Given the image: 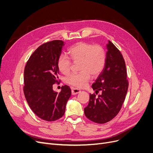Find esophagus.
Listing matches in <instances>:
<instances>
[{
  "label": "esophagus",
  "mask_w": 153,
  "mask_h": 153,
  "mask_svg": "<svg viewBox=\"0 0 153 153\" xmlns=\"http://www.w3.org/2000/svg\"><path fill=\"white\" fill-rule=\"evenodd\" d=\"M80 92V90H79L76 88H71V94L72 95H76Z\"/></svg>",
  "instance_id": "34e87169"
}]
</instances>
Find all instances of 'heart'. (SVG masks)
I'll return each mask as SVG.
<instances>
[{
	"mask_svg": "<svg viewBox=\"0 0 153 153\" xmlns=\"http://www.w3.org/2000/svg\"><path fill=\"white\" fill-rule=\"evenodd\" d=\"M70 57L61 54L57 65L60 72L64 75L69 73L73 62H80L78 73H73L67 76L66 82L76 88H83L87 85L91 78L99 75L106 63V52L102 46L88 42H79L68 49Z\"/></svg>",
	"mask_w": 153,
	"mask_h": 153,
	"instance_id": "1",
	"label": "heart"
}]
</instances>
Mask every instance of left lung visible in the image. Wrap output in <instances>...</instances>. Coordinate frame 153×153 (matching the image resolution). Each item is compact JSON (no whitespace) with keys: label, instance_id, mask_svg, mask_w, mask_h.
<instances>
[{"label":"left lung","instance_id":"1","mask_svg":"<svg viewBox=\"0 0 153 153\" xmlns=\"http://www.w3.org/2000/svg\"><path fill=\"white\" fill-rule=\"evenodd\" d=\"M107 48L104 69L91 85L95 92L90 94L88 104L84 108L85 116L98 124L108 123L118 114L129 87L123 54L110 41Z\"/></svg>","mask_w":153,"mask_h":153}]
</instances>
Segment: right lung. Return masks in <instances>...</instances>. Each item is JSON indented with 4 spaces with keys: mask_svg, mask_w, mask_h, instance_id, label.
I'll use <instances>...</instances> for the list:
<instances>
[{
    "mask_svg": "<svg viewBox=\"0 0 153 153\" xmlns=\"http://www.w3.org/2000/svg\"><path fill=\"white\" fill-rule=\"evenodd\" d=\"M63 45L61 40L41 45L30 55L24 68V96L33 112L46 121L63 117L71 94L66 85L59 93L53 90V84L59 82L57 62Z\"/></svg>",
    "mask_w": 153,
    "mask_h": 153,
    "instance_id": "right-lung-1",
    "label": "right lung"
}]
</instances>
